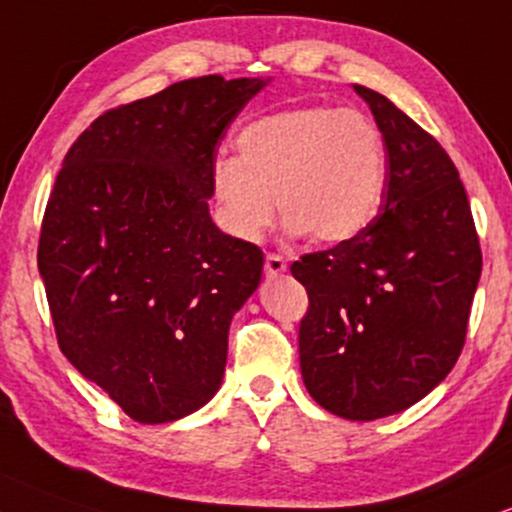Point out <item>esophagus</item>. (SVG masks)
Listing matches in <instances>:
<instances>
[{
  "label": "esophagus",
  "instance_id": "obj_1",
  "mask_svg": "<svg viewBox=\"0 0 512 512\" xmlns=\"http://www.w3.org/2000/svg\"><path fill=\"white\" fill-rule=\"evenodd\" d=\"M286 271H288V262L283 260L281 255H267V260H264V274L269 278H276L286 274Z\"/></svg>",
  "mask_w": 512,
  "mask_h": 512
}]
</instances>
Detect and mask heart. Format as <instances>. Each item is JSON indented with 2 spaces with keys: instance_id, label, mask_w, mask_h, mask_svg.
Here are the masks:
<instances>
[{
  "instance_id": "obj_1",
  "label": "heart",
  "mask_w": 512,
  "mask_h": 512,
  "mask_svg": "<svg viewBox=\"0 0 512 512\" xmlns=\"http://www.w3.org/2000/svg\"><path fill=\"white\" fill-rule=\"evenodd\" d=\"M385 179L383 132L361 111L333 106L250 122L236 137V158H217L210 172L219 222L241 241H257L276 208L290 236L352 241L378 215Z\"/></svg>"
}]
</instances>
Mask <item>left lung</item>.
I'll list each match as a JSON object with an SVG mask.
<instances>
[{
    "mask_svg": "<svg viewBox=\"0 0 512 512\" xmlns=\"http://www.w3.org/2000/svg\"><path fill=\"white\" fill-rule=\"evenodd\" d=\"M387 148L380 212L352 241L304 255L300 368L314 401L378 420L430 394L461 354L482 274L468 196L442 146L387 96L354 84Z\"/></svg>",
    "mask_w": 512,
    "mask_h": 512,
    "instance_id": "obj_1",
    "label": "left lung"
}]
</instances>
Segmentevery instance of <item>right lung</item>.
I'll return each instance as SVG.
<instances>
[{"mask_svg":"<svg viewBox=\"0 0 512 512\" xmlns=\"http://www.w3.org/2000/svg\"><path fill=\"white\" fill-rule=\"evenodd\" d=\"M269 77L184 80L103 113L63 160L37 264L66 359L129 418L215 397L264 255L212 222L217 144Z\"/></svg>","mask_w":512,"mask_h":512,"instance_id":"obj_1","label":"right lung"}]
</instances>
